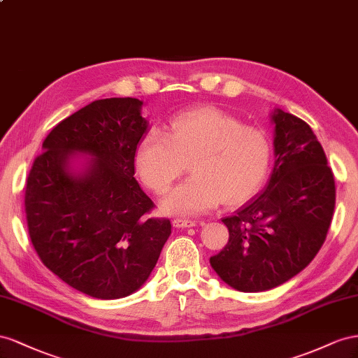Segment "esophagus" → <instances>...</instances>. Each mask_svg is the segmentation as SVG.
I'll return each mask as SVG.
<instances>
[{"instance_id":"1","label":"esophagus","mask_w":358,"mask_h":358,"mask_svg":"<svg viewBox=\"0 0 358 358\" xmlns=\"http://www.w3.org/2000/svg\"><path fill=\"white\" fill-rule=\"evenodd\" d=\"M172 224H173V228L185 229V228H193V227H196V222L186 220V219H173V220H172Z\"/></svg>"}]
</instances>
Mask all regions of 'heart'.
Returning <instances> with one entry per match:
<instances>
[{"label":"heart","instance_id":"heart-1","mask_svg":"<svg viewBox=\"0 0 358 358\" xmlns=\"http://www.w3.org/2000/svg\"><path fill=\"white\" fill-rule=\"evenodd\" d=\"M273 147L265 131L216 108L182 112L172 120L169 138L150 131L136 147L135 168L157 195L166 193L190 165L193 176L162 201L172 216H198L217 207H236L262 187Z\"/></svg>","mask_w":358,"mask_h":358}]
</instances>
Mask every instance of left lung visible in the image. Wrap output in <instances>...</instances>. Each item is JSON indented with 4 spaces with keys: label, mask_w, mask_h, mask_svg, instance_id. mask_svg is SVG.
<instances>
[{
    "label": "left lung",
    "mask_w": 358,
    "mask_h": 358,
    "mask_svg": "<svg viewBox=\"0 0 358 358\" xmlns=\"http://www.w3.org/2000/svg\"><path fill=\"white\" fill-rule=\"evenodd\" d=\"M274 166L261 195L222 219L228 244L210 258L231 288L261 292L288 282L320 252L336 203L333 172L308 122L271 112Z\"/></svg>",
    "instance_id": "left-lung-1"
}]
</instances>
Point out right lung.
Instances as JSON below:
<instances>
[{"label": "right lung", "instance_id": "add662e5", "mask_svg": "<svg viewBox=\"0 0 358 358\" xmlns=\"http://www.w3.org/2000/svg\"><path fill=\"white\" fill-rule=\"evenodd\" d=\"M144 101L96 100L50 130L25 186L29 238L46 267L90 297H127L147 282L168 219L135 178V152L147 135ZM84 155L76 167V156Z\"/></svg>", "mask_w": 358, "mask_h": 358}]
</instances>
